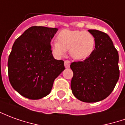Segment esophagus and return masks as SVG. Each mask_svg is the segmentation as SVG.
<instances>
[{"mask_svg": "<svg viewBox=\"0 0 125 125\" xmlns=\"http://www.w3.org/2000/svg\"><path fill=\"white\" fill-rule=\"evenodd\" d=\"M64 65H65V68H69L70 65V62L68 60H66L64 62Z\"/></svg>", "mask_w": 125, "mask_h": 125, "instance_id": "esophagus-1", "label": "esophagus"}]
</instances>
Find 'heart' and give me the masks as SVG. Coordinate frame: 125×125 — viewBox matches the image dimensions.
<instances>
[{
    "instance_id": "heart-1",
    "label": "heart",
    "mask_w": 125,
    "mask_h": 125,
    "mask_svg": "<svg viewBox=\"0 0 125 125\" xmlns=\"http://www.w3.org/2000/svg\"><path fill=\"white\" fill-rule=\"evenodd\" d=\"M57 40L51 43V51L57 57H62L69 49L72 57L83 60L90 56L95 49V37L88 31L63 30L57 34Z\"/></svg>"
}]
</instances>
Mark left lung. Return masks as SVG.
I'll use <instances>...</instances> for the list:
<instances>
[{
	"instance_id": "8db88e82",
	"label": "left lung",
	"mask_w": 125,
	"mask_h": 125,
	"mask_svg": "<svg viewBox=\"0 0 125 125\" xmlns=\"http://www.w3.org/2000/svg\"><path fill=\"white\" fill-rule=\"evenodd\" d=\"M95 37V49L83 62L72 63L74 75L71 89L78 99L87 103L105 99L118 81V53L110 36L97 30H89Z\"/></svg>"
}]
</instances>
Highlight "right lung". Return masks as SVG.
Wrapping results in <instances>:
<instances>
[{
  "label": "right lung",
  "mask_w": 125,
  "mask_h": 125,
  "mask_svg": "<svg viewBox=\"0 0 125 125\" xmlns=\"http://www.w3.org/2000/svg\"><path fill=\"white\" fill-rule=\"evenodd\" d=\"M58 29L32 26L16 39L8 60L11 86L30 99L50 93L53 82L64 70L62 60L54 59L51 41Z\"/></svg>",
  "instance_id": "1"
}]
</instances>
